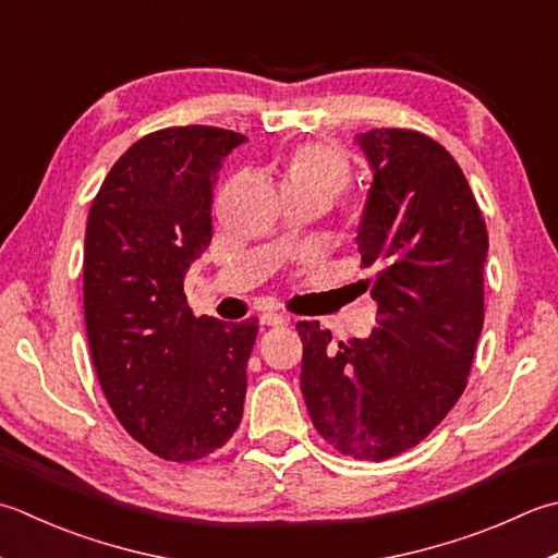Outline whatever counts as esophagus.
<instances>
[{
  "label": "esophagus",
  "instance_id": "esophagus-1",
  "mask_svg": "<svg viewBox=\"0 0 558 558\" xmlns=\"http://www.w3.org/2000/svg\"><path fill=\"white\" fill-rule=\"evenodd\" d=\"M260 324H266V326H288L290 324V316H286V314H276V312H268V314H264L260 316Z\"/></svg>",
  "mask_w": 558,
  "mask_h": 558
}]
</instances>
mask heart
<instances>
[{
    "label": "heart",
    "instance_id": "b5f03b06",
    "mask_svg": "<svg viewBox=\"0 0 558 558\" xmlns=\"http://www.w3.org/2000/svg\"><path fill=\"white\" fill-rule=\"evenodd\" d=\"M282 177H286V189L316 191L333 201L351 181V163L333 145L307 142L286 159Z\"/></svg>",
    "mask_w": 558,
    "mask_h": 558
}]
</instances>
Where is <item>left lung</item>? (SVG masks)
Wrapping results in <instances>:
<instances>
[{"label": "left lung", "mask_w": 558, "mask_h": 558, "mask_svg": "<svg viewBox=\"0 0 558 558\" xmlns=\"http://www.w3.org/2000/svg\"><path fill=\"white\" fill-rule=\"evenodd\" d=\"M373 169L357 251L377 329L331 345L300 322V385L324 440L385 462L416 447L462 397L484 326L488 234L460 163L416 130L355 135Z\"/></svg>", "instance_id": "left-lung-1"}]
</instances>
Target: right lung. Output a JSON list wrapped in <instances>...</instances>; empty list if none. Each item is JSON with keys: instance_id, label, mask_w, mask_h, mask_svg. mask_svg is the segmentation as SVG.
<instances>
[{"instance_id": "right-lung-1", "label": "right lung", "mask_w": 558, "mask_h": 558, "mask_svg": "<svg viewBox=\"0 0 558 558\" xmlns=\"http://www.w3.org/2000/svg\"><path fill=\"white\" fill-rule=\"evenodd\" d=\"M246 142L210 125L145 135L108 171L84 236V322L120 425L169 462H195L242 421L258 324L195 316L183 278L213 242V191Z\"/></svg>"}]
</instances>
